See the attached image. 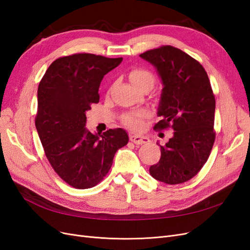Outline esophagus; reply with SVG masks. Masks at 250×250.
Masks as SVG:
<instances>
[{"label":"esophagus","mask_w":250,"mask_h":250,"mask_svg":"<svg viewBox=\"0 0 250 250\" xmlns=\"http://www.w3.org/2000/svg\"><path fill=\"white\" fill-rule=\"evenodd\" d=\"M130 141L135 144V145H142V144H145L149 142V139L147 137H144V135L139 134H130Z\"/></svg>","instance_id":"obj_1"}]
</instances>
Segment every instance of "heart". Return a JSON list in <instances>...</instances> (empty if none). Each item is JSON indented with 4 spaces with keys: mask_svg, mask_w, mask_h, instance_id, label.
<instances>
[{
    "mask_svg": "<svg viewBox=\"0 0 250 250\" xmlns=\"http://www.w3.org/2000/svg\"><path fill=\"white\" fill-rule=\"evenodd\" d=\"M129 78L133 84L142 88L145 85H153L154 83V75L153 73L149 71L145 67H133V69L129 73ZM148 117V112L145 110L138 111V112H132L128 113L124 118L123 121L124 123L128 126L132 128V129H139L143 126L144 120Z\"/></svg>",
    "mask_w": 250,
    "mask_h": 250,
    "instance_id": "obj_1",
    "label": "heart"
}]
</instances>
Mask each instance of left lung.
Wrapping results in <instances>:
<instances>
[{
    "instance_id": "left-lung-1",
    "label": "left lung",
    "mask_w": 250,
    "mask_h": 250,
    "mask_svg": "<svg viewBox=\"0 0 250 250\" xmlns=\"http://www.w3.org/2000/svg\"><path fill=\"white\" fill-rule=\"evenodd\" d=\"M140 56L156 67L164 83L157 111L162 120L153 129L174 131L150 174L167 185L184 184L197 175L214 146L213 88L200 62L180 49L162 46Z\"/></svg>"
}]
</instances>
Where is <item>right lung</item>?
<instances>
[{
    "mask_svg": "<svg viewBox=\"0 0 250 250\" xmlns=\"http://www.w3.org/2000/svg\"><path fill=\"white\" fill-rule=\"evenodd\" d=\"M122 60L90 53L62 56L50 64L40 82L36 129L51 167L75 188L101 183L117 151L129 141L122 128L102 135L84 128L85 112L99 102L98 90L104 75Z\"/></svg>",
    "mask_w": 250,
    "mask_h": 250,
    "instance_id": "1",
    "label": "right lung"
}]
</instances>
